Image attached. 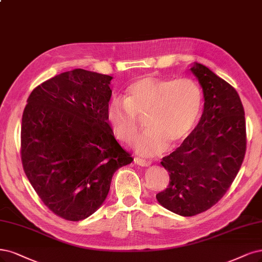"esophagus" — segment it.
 Wrapping results in <instances>:
<instances>
[{"mask_svg":"<svg viewBox=\"0 0 262 262\" xmlns=\"http://www.w3.org/2000/svg\"><path fill=\"white\" fill-rule=\"evenodd\" d=\"M134 162L139 166H142V167H147L150 165V162L145 160V159H142V158H139V157H135L134 158Z\"/></svg>","mask_w":262,"mask_h":262,"instance_id":"obj_1","label":"esophagus"}]
</instances>
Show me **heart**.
Segmentation results:
<instances>
[{"mask_svg":"<svg viewBox=\"0 0 262 262\" xmlns=\"http://www.w3.org/2000/svg\"><path fill=\"white\" fill-rule=\"evenodd\" d=\"M203 91L191 78L143 77L128 86L124 100L114 98L106 112L115 138L130 143L145 118L147 131L134 142L142 156H156L170 144H182L193 132L203 111Z\"/></svg>","mask_w":262,"mask_h":262,"instance_id":"heart-1","label":"heart"}]
</instances>
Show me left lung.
Returning <instances> with one entry per match:
<instances>
[{"mask_svg": "<svg viewBox=\"0 0 262 262\" xmlns=\"http://www.w3.org/2000/svg\"><path fill=\"white\" fill-rule=\"evenodd\" d=\"M191 71L204 92V113L189 137L160 164L169 172L158 203L183 217L217 204L237 176L246 152V121L236 90L206 66Z\"/></svg>", "mask_w": 262, "mask_h": 262, "instance_id": "1", "label": "left lung"}]
</instances>
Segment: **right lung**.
<instances>
[{
	"label": "right lung",
	"instance_id": "add662e5",
	"mask_svg": "<svg viewBox=\"0 0 262 262\" xmlns=\"http://www.w3.org/2000/svg\"><path fill=\"white\" fill-rule=\"evenodd\" d=\"M112 79L84 69L61 73L35 88L24 110V171L42 203L68 221L96 211L114 173L133 160L107 121Z\"/></svg>",
	"mask_w": 262,
	"mask_h": 262
}]
</instances>
